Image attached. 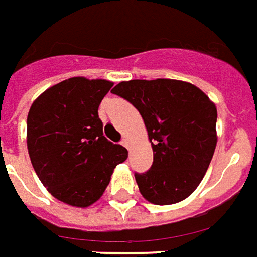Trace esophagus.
I'll list each match as a JSON object with an SVG mask.
<instances>
[{
	"label": "esophagus",
	"instance_id": "esophagus-1",
	"mask_svg": "<svg viewBox=\"0 0 257 257\" xmlns=\"http://www.w3.org/2000/svg\"><path fill=\"white\" fill-rule=\"evenodd\" d=\"M121 144H123V146L127 147V148H128V140H127V139H125V137H124V139L121 140Z\"/></svg>",
	"mask_w": 257,
	"mask_h": 257
}]
</instances>
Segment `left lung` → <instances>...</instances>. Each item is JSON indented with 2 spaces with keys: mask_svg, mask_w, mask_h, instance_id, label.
<instances>
[{
  "mask_svg": "<svg viewBox=\"0 0 257 257\" xmlns=\"http://www.w3.org/2000/svg\"><path fill=\"white\" fill-rule=\"evenodd\" d=\"M111 92L140 111L151 141V168L134 173L144 199L168 206L189 197L217 146L215 105L197 86L176 79H132Z\"/></svg>",
  "mask_w": 257,
  "mask_h": 257,
  "instance_id": "obj_1",
  "label": "left lung"
}]
</instances>
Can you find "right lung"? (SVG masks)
<instances>
[{"label":"right lung","mask_w":257,"mask_h":257,"mask_svg":"<svg viewBox=\"0 0 257 257\" xmlns=\"http://www.w3.org/2000/svg\"><path fill=\"white\" fill-rule=\"evenodd\" d=\"M105 79L74 77L44 91L28 114V151L35 172L63 203L88 207L103 194L128 152L103 136L98 109Z\"/></svg>","instance_id":"1"}]
</instances>
